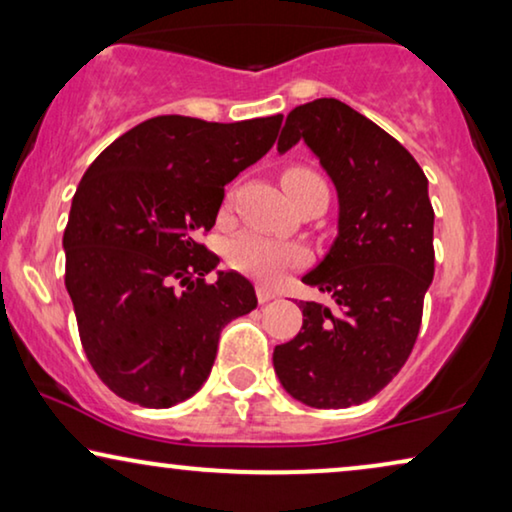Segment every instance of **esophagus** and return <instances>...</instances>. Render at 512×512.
<instances>
[{
  "label": "esophagus",
  "instance_id": "esophagus-1",
  "mask_svg": "<svg viewBox=\"0 0 512 512\" xmlns=\"http://www.w3.org/2000/svg\"><path fill=\"white\" fill-rule=\"evenodd\" d=\"M277 293L272 291V289H268V286H256V298H258V303H268V300H272L275 298Z\"/></svg>",
  "mask_w": 512,
  "mask_h": 512
}]
</instances>
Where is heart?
I'll list each match as a JSON object with an SVG mask.
<instances>
[{
  "mask_svg": "<svg viewBox=\"0 0 512 512\" xmlns=\"http://www.w3.org/2000/svg\"><path fill=\"white\" fill-rule=\"evenodd\" d=\"M282 184L286 193L291 198H296V195L307 191V188L324 184V179L314 170H310V167L296 165L284 170ZM226 261L230 268L247 272L251 277L265 279V282H275L284 272L303 268L310 261V254L300 244L279 242L258 233H242L228 242Z\"/></svg>",
  "mask_w": 512,
  "mask_h": 512,
  "instance_id": "1",
  "label": "heart"
}]
</instances>
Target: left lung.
<instances>
[{
    "label": "left lung",
    "instance_id": "1",
    "mask_svg": "<svg viewBox=\"0 0 512 512\" xmlns=\"http://www.w3.org/2000/svg\"><path fill=\"white\" fill-rule=\"evenodd\" d=\"M300 139L338 188V237L303 277L335 307L300 303L303 328L272 363L300 403L349 408L387 387L415 347L436 261L429 181L401 142L333 97L286 116L277 149Z\"/></svg>",
    "mask_w": 512,
    "mask_h": 512
}]
</instances>
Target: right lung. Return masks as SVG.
Masks as SVG:
<instances>
[{
  "instance_id": "obj_1",
  "label": "right lung",
  "mask_w": 512,
  "mask_h": 512,
  "mask_svg": "<svg viewBox=\"0 0 512 512\" xmlns=\"http://www.w3.org/2000/svg\"><path fill=\"white\" fill-rule=\"evenodd\" d=\"M282 118L156 116L83 174L62 237L65 286L83 352L116 396L144 408L186 401L214 366L223 326L256 307L237 272L207 282L219 256L200 237L228 181L272 149Z\"/></svg>"
}]
</instances>
